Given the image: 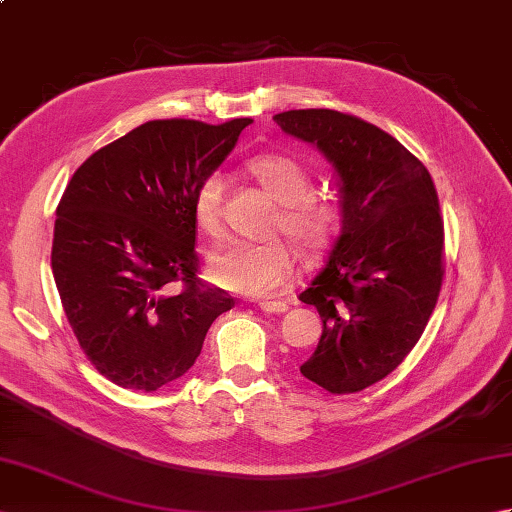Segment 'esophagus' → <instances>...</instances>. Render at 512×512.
Masks as SVG:
<instances>
[{"label": "esophagus", "mask_w": 512, "mask_h": 512, "mask_svg": "<svg viewBox=\"0 0 512 512\" xmlns=\"http://www.w3.org/2000/svg\"><path fill=\"white\" fill-rule=\"evenodd\" d=\"M259 308H262L266 314H284L288 310V303H284V301H262V303H259Z\"/></svg>", "instance_id": "obj_1"}]
</instances>
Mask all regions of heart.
Wrapping results in <instances>:
<instances>
[{"label":"heart","mask_w":512,"mask_h":512,"mask_svg":"<svg viewBox=\"0 0 512 512\" xmlns=\"http://www.w3.org/2000/svg\"><path fill=\"white\" fill-rule=\"evenodd\" d=\"M253 178L279 204L275 228H281L303 253L328 248L341 226V211L332 200L312 195V178L288 156H259L248 165ZM222 178H204L193 200V217L209 237L222 233ZM215 286L244 297L266 299L284 290L295 275V250L279 237L266 242H233L209 257Z\"/></svg>","instance_id":"1"}]
</instances>
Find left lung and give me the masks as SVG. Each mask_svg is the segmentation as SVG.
I'll list each match as a JSON object with an SVG mask.
<instances>
[{"label":"left lung","mask_w":512,"mask_h":512,"mask_svg":"<svg viewBox=\"0 0 512 512\" xmlns=\"http://www.w3.org/2000/svg\"><path fill=\"white\" fill-rule=\"evenodd\" d=\"M317 147L339 178L341 233L299 299L321 314L299 369L330 394L383 380L418 343L440 295L444 226L427 167L394 136L334 110L275 116Z\"/></svg>","instance_id":"8db88e82"}]
</instances>
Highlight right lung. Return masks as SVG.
<instances>
[{"label": "right lung", "instance_id": "right-lung-1", "mask_svg": "<svg viewBox=\"0 0 512 512\" xmlns=\"http://www.w3.org/2000/svg\"><path fill=\"white\" fill-rule=\"evenodd\" d=\"M253 121H149L74 171L57 206L52 275L81 350L114 385L184 376L235 303L198 279L193 200Z\"/></svg>", "mask_w": 512, "mask_h": 512}]
</instances>
